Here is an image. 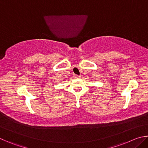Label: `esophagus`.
I'll return each mask as SVG.
<instances>
[{
    "instance_id": "1",
    "label": "esophagus",
    "mask_w": 148,
    "mask_h": 148,
    "mask_svg": "<svg viewBox=\"0 0 148 148\" xmlns=\"http://www.w3.org/2000/svg\"><path fill=\"white\" fill-rule=\"evenodd\" d=\"M80 77V76H78V75H76V74L74 75V78H77V77Z\"/></svg>"
}]
</instances>
